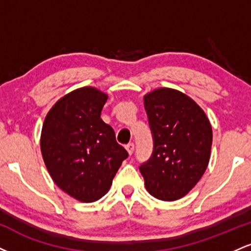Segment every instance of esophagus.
Listing matches in <instances>:
<instances>
[{
    "mask_svg": "<svg viewBox=\"0 0 251 251\" xmlns=\"http://www.w3.org/2000/svg\"><path fill=\"white\" fill-rule=\"evenodd\" d=\"M125 148H126V150H127L128 154L132 155V153H133V151H134V144L133 143H128L127 145L125 146Z\"/></svg>",
    "mask_w": 251,
    "mask_h": 251,
    "instance_id": "1",
    "label": "esophagus"
}]
</instances>
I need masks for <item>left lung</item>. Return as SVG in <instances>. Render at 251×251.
Wrapping results in <instances>:
<instances>
[{
  "mask_svg": "<svg viewBox=\"0 0 251 251\" xmlns=\"http://www.w3.org/2000/svg\"><path fill=\"white\" fill-rule=\"evenodd\" d=\"M153 152L139 166L149 194L177 201L189 194L208 168L212 128L204 111L177 89L158 88L144 97Z\"/></svg>",
  "mask_w": 251,
  "mask_h": 251,
  "instance_id": "8db88e82",
  "label": "left lung"
}]
</instances>
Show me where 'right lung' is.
<instances>
[{
    "instance_id": "add662e5",
    "label": "right lung",
    "mask_w": 251,
    "mask_h": 251,
    "mask_svg": "<svg viewBox=\"0 0 251 251\" xmlns=\"http://www.w3.org/2000/svg\"><path fill=\"white\" fill-rule=\"evenodd\" d=\"M107 94L77 88L57 100L46 116L41 153L51 179L71 197L92 203L107 194L127 151L100 118Z\"/></svg>"
}]
</instances>
